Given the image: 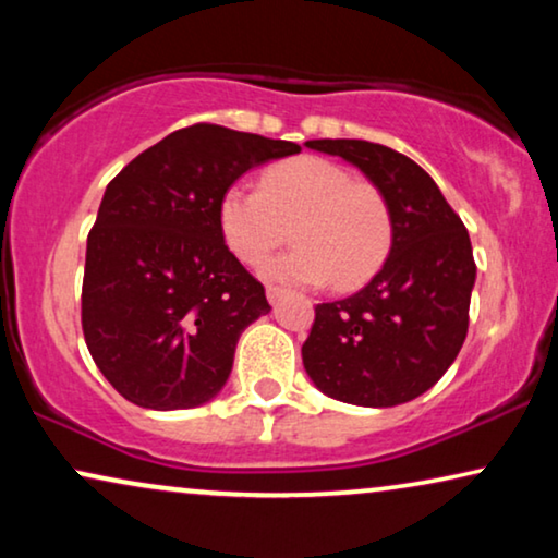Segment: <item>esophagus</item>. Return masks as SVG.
<instances>
[{
	"label": "esophagus",
	"instance_id": "1",
	"mask_svg": "<svg viewBox=\"0 0 558 558\" xmlns=\"http://www.w3.org/2000/svg\"><path fill=\"white\" fill-rule=\"evenodd\" d=\"M266 296H269V302H271V304H277V302L281 300V296H284V289L269 284V287H266Z\"/></svg>",
	"mask_w": 558,
	"mask_h": 558
}]
</instances>
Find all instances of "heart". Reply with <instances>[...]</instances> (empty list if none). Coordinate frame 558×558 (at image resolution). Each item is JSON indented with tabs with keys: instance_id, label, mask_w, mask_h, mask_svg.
<instances>
[{
	"instance_id": "1",
	"label": "heart",
	"mask_w": 558,
	"mask_h": 558,
	"mask_svg": "<svg viewBox=\"0 0 558 558\" xmlns=\"http://www.w3.org/2000/svg\"><path fill=\"white\" fill-rule=\"evenodd\" d=\"M218 226L241 262L262 264L292 239L296 248L264 266L271 279L355 289L388 258L393 218L386 195L368 180L323 157L271 165L258 190L231 185L220 195Z\"/></svg>"
}]
</instances>
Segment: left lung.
Listing matches in <instances>:
<instances>
[{
    "mask_svg": "<svg viewBox=\"0 0 558 558\" xmlns=\"http://www.w3.org/2000/svg\"><path fill=\"white\" fill-rule=\"evenodd\" d=\"M355 165L386 195L393 243L361 292L315 307L302 363L319 391L355 407H399L437 384L470 323L475 258L468 228L429 174L401 151L363 140H312Z\"/></svg>",
    "mask_w": 558,
    "mask_h": 558,
    "instance_id": "8db88e82",
    "label": "left lung"
}]
</instances>
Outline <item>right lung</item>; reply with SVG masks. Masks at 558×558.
<instances>
[{"label":"right lung","instance_id":"right-lung-1","mask_svg":"<svg viewBox=\"0 0 558 558\" xmlns=\"http://www.w3.org/2000/svg\"><path fill=\"white\" fill-rule=\"evenodd\" d=\"M296 151L193 124L109 182L88 233L81 323L90 357L126 401L193 409L226 386L241 332L271 307L226 246L220 195L251 167Z\"/></svg>","mask_w":558,"mask_h":558}]
</instances>
